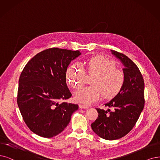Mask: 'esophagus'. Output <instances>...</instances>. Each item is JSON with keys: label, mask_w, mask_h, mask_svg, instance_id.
Here are the masks:
<instances>
[{"label": "esophagus", "mask_w": 160, "mask_h": 160, "mask_svg": "<svg viewBox=\"0 0 160 160\" xmlns=\"http://www.w3.org/2000/svg\"><path fill=\"white\" fill-rule=\"evenodd\" d=\"M79 108L80 109H88V108H89L88 107V106L84 105H82V104H80L79 105Z\"/></svg>", "instance_id": "34e87169"}]
</instances>
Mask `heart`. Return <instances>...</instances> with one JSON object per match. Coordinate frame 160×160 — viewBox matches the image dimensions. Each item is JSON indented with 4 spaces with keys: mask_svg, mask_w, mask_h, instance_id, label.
<instances>
[{
    "mask_svg": "<svg viewBox=\"0 0 160 160\" xmlns=\"http://www.w3.org/2000/svg\"><path fill=\"white\" fill-rule=\"evenodd\" d=\"M116 67L115 62L100 55L90 59L86 71L80 62L69 65L66 71L67 81L76 89L84 84L86 73L95 75L92 80L93 86L83 87L76 92V101L90 105L98 101L102 96L106 99H113L119 95L125 83V75Z\"/></svg>",
    "mask_w": 160,
    "mask_h": 160,
    "instance_id": "1",
    "label": "heart"
}]
</instances>
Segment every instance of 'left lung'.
Listing matches in <instances>:
<instances>
[{"instance_id":"8db88e82","label":"left lung","mask_w":160,"mask_h":160,"mask_svg":"<svg viewBox=\"0 0 160 160\" xmlns=\"http://www.w3.org/2000/svg\"><path fill=\"white\" fill-rule=\"evenodd\" d=\"M111 52L125 66V83L119 95L105 104L113 111L96 108L98 119L91 125L97 135L109 140L121 138L131 131L145 103L144 81L137 64L121 52Z\"/></svg>"}]
</instances>
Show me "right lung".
I'll list each match as a JSON object with an SVG mask.
<instances>
[{"label":"right lung","instance_id":"add662e5","mask_svg":"<svg viewBox=\"0 0 160 160\" xmlns=\"http://www.w3.org/2000/svg\"><path fill=\"white\" fill-rule=\"evenodd\" d=\"M79 51L50 48L29 60L22 71L17 103L23 120L33 133L51 138L67 127L77 104L61 102L72 96L66 71Z\"/></svg>","mask_w":160,"mask_h":160}]
</instances>
